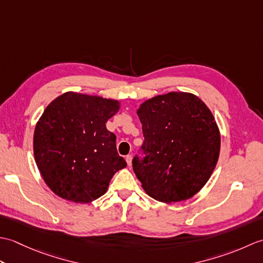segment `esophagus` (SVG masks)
Listing matches in <instances>:
<instances>
[{
	"label": "esophagus",
	"instance_id": "34e87169",
	"mask_svg": "<svg viewBox=\"0 0 263 263\" xmlns=\"http://www.w3.org/2000/svg\"><path fill=\"white\" fill-rule=\"evenodd\" d=\"M125 160H126V164H127L128 166L132 165V156H131V155H127Z\"/></svg>",
	"mask_w": 263,
	"mask_h": 263
}]
</instances>
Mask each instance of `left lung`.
Wrapping results in <instances>:
<instances>
[{
  "label": "left lung",
  "mask_w": 263,
  "mask_h": 263,
  "mask_svg": "<svg viewBox=\"0 0 263 263\" xmlns=\"http://www.w3.org/2000/svg\"><path fill=\"white\" fill-rule=\"evenodd\" d=\"M146 157L132 166L149 197L171 203L192 198L208 182L220 153L214 115L191 92L171 91L137 109Z\"/></svg>",
  "instance_id": "left-lung-1"
}]
</instances>
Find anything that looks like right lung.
Here are the masks:
<instances>
[{"label":"right lung","instance_id":"right-lung-1","mask_svg":"<svg viewBox=\"0 0 263 263\" xmlns=\"http://www.w3.org/2000/svg\"><path fill=\"white\" fill-rule=\"evenodd\" d=\"M120 107L119 100L74 91L48 104L33 132V156L44 182L58 197L91 202L125 168L116 137L106 128Z\"/></svg>","mask_w":263,"mask_h":263}]
</instances>
